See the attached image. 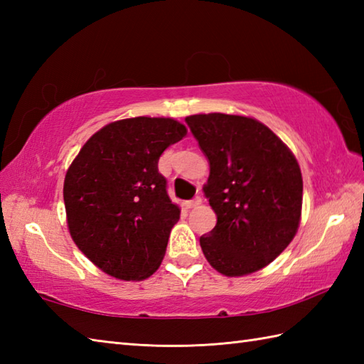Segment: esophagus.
I'll return each mask as SVG.
<instances>
[{"label":"esophagus","instance_id":"obj_1","mask_svg":"<svg viewBox=\"0 0 364 364\" xmlns=\"http://www.w3.org/2000/svg\"><path fill=\"white\" fill-rule=\"evenodd\" d=\"M184 205H186V208H197L198 205H202V198L196 197V198H192V200H188V202L184 203Z\"/></svg>","mask_w":364,"mask_h":364}]
</instances>
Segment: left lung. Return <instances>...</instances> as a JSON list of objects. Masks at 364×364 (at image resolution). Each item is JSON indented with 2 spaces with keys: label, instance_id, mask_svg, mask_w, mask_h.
Instances as JSON below:
<instances>
[{
  "label": "left lung",
  "instance_id": "1",
  "mask_svg": "<svg viewBox=\"0 0 364 364\" xmlns=\"http://www.w3.org/2000/svg\"><path fill=\"white\" fill-rule=\"evenodd\" d=\"M188 127L210 161L203 186L218 215L200 237L208 262L227 277L266 267L297 233L304 181L292 151L252 117L196 114Z\"/></svg>",
  "mask_w": 364,
  "mask_h": 364
}]
</instances>
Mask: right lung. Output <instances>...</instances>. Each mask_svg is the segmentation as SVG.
Masks as SVG:
<instances>
[{
	"label": "right lung",
	"mask_w": 364,
	"mask_h": 364,
	"mask_svg": "<svg viewBox=\"0 0 364 364\" xmlns=\"http://www.w3.org/2000/svg\"><path fill=\"white\" fill-rule=\"evenodd\" d=\"M166 117L112 122L82 145L64 180L67 225L78 249L107 275L145 280L156 272L180 208L158 161L186 136Z\"/></svg>",
	"instance_id": "1"
}]
</instances>
